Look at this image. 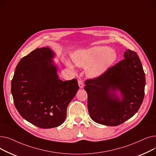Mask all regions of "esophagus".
Here are the masks:
<instances>
[{"label": "esophagus", "mask_w": 156, "mask_h": 156, "mask_svg": "<svg viewBox=\"0 0 156 156\" xmlns=\"http://www.w3.org/2000/svg\"><path fill=\"white\" fill-rule=\"evenodd\" d=\"M78 85H79V87H80V88H83V81L82 80H78Z\"/></svg>", "instance_id": "1"}]
</instances>
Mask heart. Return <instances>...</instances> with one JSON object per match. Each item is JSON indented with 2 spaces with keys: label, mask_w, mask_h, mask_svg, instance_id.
<instances>
[{
  "label": "heart",
  "mask_w": 156,
  "mask_h": 156,
  "mask_svg": "<svg viewBox=\"0 0 156 156\" xmlns=\"http://www.w3.org/2000/svg\"><path fill=\"white\" fill-rule=\"evenodd\" d=\"M75 63L80 67H87V75L90 77L102 75L117 60V54L108 47H95L80 51L73 55ZM71 68L72 64L68 63Z\"/></svg>",
  "instance_id": "b5f03b06"
}]
</instances>
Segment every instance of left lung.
I'll list each match as a JSON object with an SVG mask.
<instances>
[{"mask_svg":"<svg viewBox=\"0 0 156 156\" xmlns=\"http://www.w3.org/2000/svg\"><path fill=\"white\" fill-rule=\"evenodd\" d=\"M124 57L102 75L85 81L89 114L97 123L119 125L133 116L142 104L145 76L141 61L129 49ZM117 89L123 95L121 101L115 94Z\"/></svg>","mask_w":156,"mask_h":156,"instance_id":"8db88e82","label":"left lung"}]
</instances>
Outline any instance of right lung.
Returning <instances> with one entry per match:
<instances>
[{"instance_id": "add662e5", "label": "right lung", "mask_w": 156, "mask_h": 156, "mask_svg": "<svg viewBox=\"0 0 156 156\" xmlns=\"http://www.w3.org/2000/svg\"><path fill=\"white\" fill-rule=\"evenodd\" d=\"M48 47L36 48L16 68L11 93L16 108L27 121L41 128L61 125L67 108L79 90L76 79L62 81Z\"/></svg>"}]
</instances>
